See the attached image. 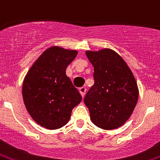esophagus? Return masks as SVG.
<instances>
[{
    "label": "esophagus",
    "instance_id": "1",
    "mask_svg": "<svg viewBox=\"0 0 160 160\" xmlns=\"http://www.w3.org/2000/svg\"><path fill=\"white\" fill-rule=\"evenodd\" d=\"M79 91H80V95L82 96V97H83V98H84V96L86 95V87H84V86H83V87H80Z\"/></svg>",
    "mask_w": 160,
    "mask_h": 160
}]
</instances>
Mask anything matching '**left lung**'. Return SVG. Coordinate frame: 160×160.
Masks as SVG:
<instances>
[{
	"instance_id": "1",
	"label": "left lung",
	"mask_w": 160,
	"mask_h": 160,
	"mask_svg": "<svg viewBox=\"0 0 160 160\" xmlns=\"http://www.w3.org/2000/svg\"><path fill=\"white\" fill-rule=\"evenodd\" d=\"M86 54L94 67V85L84 98L91 119L99 128H118L137 105L138 88L133 74L122 58L110 49Z\"/></svg>"
}]
</instances>
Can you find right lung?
<instances>
[{"label":"right lung","mask_w":160,"mask_h":160,"mask_svg":"<svg viewBox=\"0 0 160 160\" xmlns=\"http://www.w3.org/2000/svg\"><path fill=\"white\" fill-rule=\"evenodd\" d=\"M76 55L77 51L51 47L35 61L24 79L26 108L35 122L45 128L56 130L66 125L72 109L82 99L65 73Z\"/></svg>","instance_id":"obj_1"}]
</instances>
